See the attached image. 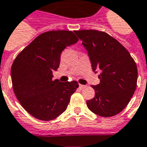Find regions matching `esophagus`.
Listing matches in <instances>:
<instances>
[{
	"label": "esophagus",
	"instance_id": "34e87169",
	"mask_svg": "<svg viewBox=\"0 0 147 147\" xmlns=\"http://www.w3.org/2000/svg\"><path fill=\"white\" fill-rule=\"evenodd\" d=\"M85 87V85H81V84H79V88H81V89H82V88H84Z\"/></svg>",
	"mask_w": 147,
	"mask_h": 147
}]
</instances>
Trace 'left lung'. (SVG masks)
Segmentation results:
<instances>
[{"label":"left lung","mask_w":147,"mask_h":147,"mask_svg":"<svg viewBox=\"0 0 147 147\" xmlns=\"http://www.w3.org/2000/svg\"><path fill=\"white\" fill-rule=\"evenodd\" d=\"M88 51L93 71L100 69V84L92 85L95 96L86 102L96 115L110 117L128 105L137 86L136 63L115 38L96 30L74 31Z\"/></svg>","instance_id":"left-lung-1"}]
</instances>
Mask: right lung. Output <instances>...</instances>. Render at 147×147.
<instances>
[{
    "instance_id": "right-lung-1",
    "label": "right lung",
    "mask_w": 147,
    "mask_h": 147,
    "mask_svg": "<svg viewBox=\"0 0 147 147\" xmlns=\"http://www.w3.org/2000/svg\"><path fill=\"white\" fill-rule=\"evenodd\" d=\"M78 41L71 31H50L37 36L12 63L13 91L22 107L35 118L49 121L65 112L78 88L76 81L53 80L62 51Z\"/></svg>"
}]
</instances>
